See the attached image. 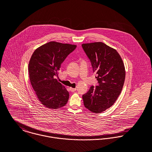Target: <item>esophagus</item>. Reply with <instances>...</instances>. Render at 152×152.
Wrapping results in <instances>:
<instances>
[{
    "mask_svg": "<svg viewBox=\"0 0 152 152\" xmlns=\"http://www.w3.org/2000/svg\"><path fill=\"white\" fill-rule=\"evenodd\" d=\"M69 89H70L71 92H75V91L77 90V89H76V88H69Z\"/></svg>",
    "mask_w": 152,
    "mask_h": 152,
    "instance_id": "esophagus-1",
    "label": "esophagus"
}]
</instances>
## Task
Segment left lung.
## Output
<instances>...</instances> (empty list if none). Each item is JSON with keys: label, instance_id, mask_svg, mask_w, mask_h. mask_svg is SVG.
<instances>
[{"label": "left lung", "instance_id": "left-lung-1", "mask_svg": "<svg viewBox=\"0 0 152 152\" xmlns=\"http://www.w3.org/2000/svg\"><path fill=\"white\" fill-rule=\"evenodd\" d=\"M93 72L96 73L97 86H91L83 95L84 106L94 113L110 108L120 95L125 79L123 61L117 51L102 42L83 44Z\"/></svg>", "mask_w": 152, "mask_h": 152}]
</instances>
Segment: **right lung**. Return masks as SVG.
<instances>
[{
  "instance_id": "add662e5",
  "label": "right lung",
  "mask_w": 152,
  "mask_h": 152,
  "mask_svg": "<svg viewBox=\"0 0 152 152\" xmlns=\"http://www.w3.org/2000/svg\"><path fill=\"white\" fill-rule=\"evenodd\" d=\"M77 45L51 42L37 48L28 64L30 83L39 100L47 108L65 106L69 93L56 78L61 64Z\"/></svg>"
}]
</instances>
